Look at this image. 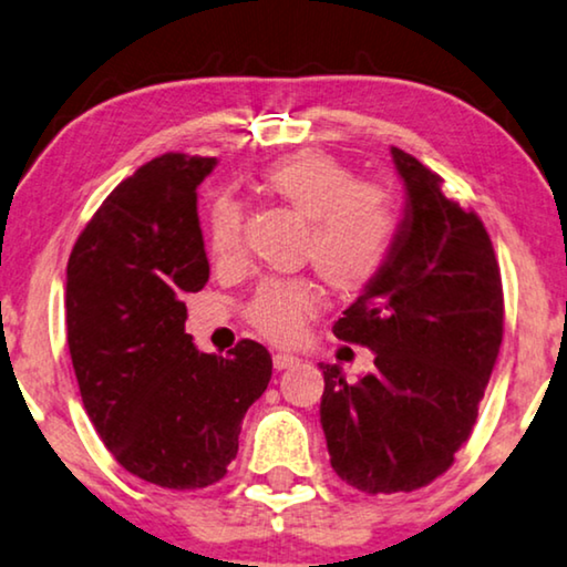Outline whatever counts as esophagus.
Here are the masks:
<instances>
[{"mask_svg": "<svg viewBox=\"0 0 567 567\" xmlns=\"http://www.w3.org/2000/svg\"><path fill=\"white\" fill-rule=\"evenodd\" d=\"M272 364H275V370H287V367L298 364V357H292V354H282V352H277V354L272 357Z\"/></svg>", "mask_w": 567, "mask_h": 567, "instance_id": "obj_1", "label": "esophagus"}]
</instances>
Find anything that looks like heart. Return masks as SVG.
<instances>
[{
  "mask_svg": "<svg viewBox=\"0 0 567 567\" xmlns=\"http://www.w3.org/2000/svg\"><path fill=\"white\" fill-rule=\"evenodd\" d=\"M261 193L306 220L302 257L339 292H360L385 269L395 246L398 213L385 189L354 182V174L323 151H298L259 174ZM241 205L218 195L207 205L205 244L215 261H234L241 246ZM318 310V287L306 277L267 280L246 306L261 337L292 344Z\"/></svg>",
  "mask_w": 567,
  "mask_h": 567,
  "instance_id": "obj_1",
  "label": "heart"
}]
</instances>
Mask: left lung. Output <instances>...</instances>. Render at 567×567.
<instances>
[{
	"label": "left lung",
	"mask_w": 567,
	"mask_h": 567,
	"mask_svg": "<svg viewBox=\"0 0 567 567\" xmlns=\"http://www.w3.org/2000/svg\"><path fill=\"white\" fill-rule=\"evenodd\" d=\"M390 154L405 185L393 254L333 323L337 339L372 349L374 370L347 382L339 364H321L331 467L372 496L424 488L452 467L504 339V287L483 220L419 158Z\"/></svg>",
	"instance_id": "1"
}]
</instances>
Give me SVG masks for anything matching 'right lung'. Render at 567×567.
<instances>
[{"label": "right lung", "mask_w": 567, "mask_h": 567, "mask_svg": "<svg viewBox=\"0 0 567 567\" xmlns=\"http://www.w3.org/2000/svg\"><path fill=\"white\" fill-rule=\"evenodd\" d=\"M215 158L164 154L123 179L92 215L66 267V339L84 409L113 457L174 491L218 483L236 460L272 357L241 339L226 357L185 333V292L210 265L197 185Z\"/></svg>", "instance_id": "obj_1"}]
</instances>
